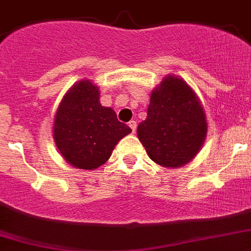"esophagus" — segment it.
I'll list each match as a JSON object with an SVG mask.
<instances>
[{"instance_id": "esophagus-1", "label": "esophagus", "mask_w": 251, "mask_h": 251, "mask_svg": "<svg viewBox=\"0 0 251 251\" xmlns=\"http://www.w3.org/2000/svg\"><path fill=\"white\" fill-rule=\"evenodd\" d=\"M128 126H129V128L132 129V133H134L137 129V122L136 121H130L129 123H128Z\"/></svg>"}]
</instances>
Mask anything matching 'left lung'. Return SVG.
Segmentation results:
<instances>
[{
	"instance_id": "1",
	"label": "left lung",
	"mask_w": 251,
	"mask_h": 251,
	"mask_svg": "<svg viewBox=\"0 0 251 251\" xmlns=\"http://www.w3.org/2000/svg\"><path fill=\"white\" fill-rule=\"evenodd\" d=\"M207 119L194 90L183 78L168 75L152 90L147 118L137 136L152 161L162 168L189 164L207 137Z\"/></svg>"
}]
</instances>
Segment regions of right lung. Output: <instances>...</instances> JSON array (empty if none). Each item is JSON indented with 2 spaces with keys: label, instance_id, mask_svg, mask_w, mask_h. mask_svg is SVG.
I'll list each match as a JSON object with an SVG mask.
<instances>
[{
  "label": "right lung",
  "instance_id": "1",
  "mask_svg": "<svg viewBox=\"0 0 251 251\" xmlns=\"http://www.w3.org/2000/svg\"><path fill=\"white\" fill-rule=\"evenodd\" d=\"M99 99V86L81 80L66 93L55 111L53 140L62 157L76 169L100 168L115 145L132 132Z\"/></svg>",
  "mask_w": 251,
  "mask_h": 251
}]
</instances>
